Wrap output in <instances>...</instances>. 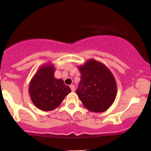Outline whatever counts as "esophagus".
Returning a JSON list of instances; mask_svg holds the SVG:
<instances>
[{
  "instance_id": "34e87169",
  "label": "esophagus",
  "mask_w": 151,
  "mask_h": 151,
  "mask_svg": "<svg viewBox=\"0 0 151 151\" xmlns=\"http://www.w3.org/2000/svg\"><path fill=\"white\" fill-rule=\"evenodd\" d=\"M70 88H71V90H72V91H75V87H74V86L73 85V84H71Z\"/></svg>"
}]
</instances>
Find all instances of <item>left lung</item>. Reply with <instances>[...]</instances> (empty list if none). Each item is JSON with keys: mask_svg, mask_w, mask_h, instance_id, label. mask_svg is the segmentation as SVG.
I'll use <instances>...</instances> for the list:
<instances>
[{"mask_svg": "<svg viewBox=\"0 0 151 151\" xmlns=\"http://www.w3.org/2000/svg\"><path fill=\"white\" fill-rule=\"evenodd\" d=\"M78 69L81 80L76 93L83 105L91 112L106 111L113 104L117 93L113 74L103 63L92 59Z\"/></svg>", "mask_w": 151, "mask_h": 151, "instance_id": "8db88e82", "label": "left lung"}]
</instances>
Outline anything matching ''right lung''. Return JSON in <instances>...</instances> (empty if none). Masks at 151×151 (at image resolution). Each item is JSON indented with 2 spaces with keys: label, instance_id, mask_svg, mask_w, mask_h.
Returning <instances> with one entry per match:
<instances>
[{
  "label": "right lung",
  "instance_id": "add662e5",
  "mask_svg": "<svg viewBox=\"0 0 151 151\" xmlns=\"http://www.w3.org/2000/svg\"><path fill=\"white\" fill-rule=\"evenodd\" d=\"M55 66L50 62L41 66L31 79L29 94L31 101L37 109L50 111L60 105L71 92L62 79L55 77Z\"/></svg>",
  "mask_w": 151,
  "mask_h": 151
}]
</instances>
